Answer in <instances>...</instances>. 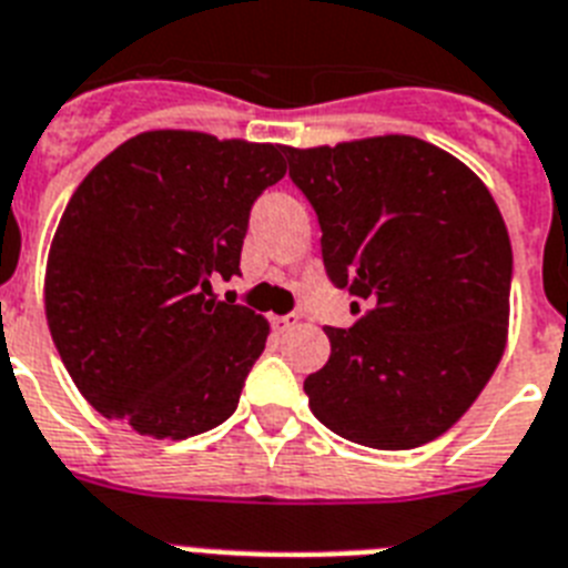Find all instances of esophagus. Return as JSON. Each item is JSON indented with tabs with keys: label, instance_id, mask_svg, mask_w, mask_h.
Returning a JSON list of instances; mask_svg holds the SVG:
<instances>
[{
	"label": "esophagus",
	"instance_id": "34e87169",
	"mask_svg": "<svg viewBox=\"0 0 568 568\" xmlns=\"http://www.w3.org/2000/svg\"><path fill=\"white\" fill-rule=\"evenodd\" d=\"M297 323H300L297 314H276V317H271V326H274V332H292Z\"/></svg>",
	"mask_w": 568,
	"mask_h": 568
}]
</instances>
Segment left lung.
<instances>
[{"label":"left lung","mask_w":568,"mask_h":568,"mask_svg":"<svg viewBox=\"0 0 568 568\" xmlns=\"http://www.w3.org/2000/svg\"><path fill=\"white\" fill-rule=\"evenodd\" d=\"M321 222L323 265L352 294V328L303 384L314 418L375 450L450 430L508 337L511 240L494 195L450 152L413 135L285 146Z\"/></svg>","instance_id":"left-lung-1"}]
</instances>
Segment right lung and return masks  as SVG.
<instances>
[{"mask_svg": "<svg viewBox=\"0 0 568 568\" xmlns=\"http://www.w3.org/2000/svg\"><path fill=\"white\" fill-rule=\"evenodd\" d=\"M283 146L155 130L80 181L45 268V321L71 381L112 422L190 438L231 418L268 321L213 280L240 274L256 195Z\"/></svg>", "mask_w": 568, "mask_h": 568, "instance_id": "right-lung-1", "label": "right lung"}]
</instances>
